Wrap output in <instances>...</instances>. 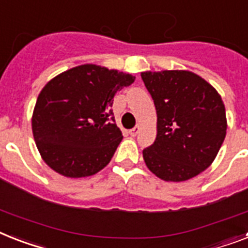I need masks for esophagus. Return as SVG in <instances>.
Here are the masks:
<instances>
[{"instance_id":"1","label":"esophagus","mask_w":248,"mask_h":248,"mask_svg":"<svg viewBox=\"0 0 248 248\" xmlns=\"http://www.w3.org/2000/svg\"><path fill=\"white\" fill-rule=\"evenodd\" d=\"M139 131H140V126H135L134 128H131L130 130V135L132 138H135V136L139 134Z\"/></svg>"}]
</instances>
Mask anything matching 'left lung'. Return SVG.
<instances>
[{"instance_id": "left-lung-1", "label": "left lung", "mask_w": 248, "mask_h": 248, "mask_svg": "<svg viewBox=\"0 0 248 248\" xmlns=\"http://www.w3.org/2000/svg\"><path fill=\"white\" fill-rule=\"evenodd\" d=\"M156 109L155 141L142 150L164 181L190 180L210 166L224 141L227 118L218 92L190 71L141 72Z\"/></svg>"}]
</instances>
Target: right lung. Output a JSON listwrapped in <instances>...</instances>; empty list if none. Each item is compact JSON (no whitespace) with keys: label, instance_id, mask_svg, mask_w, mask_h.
<instances>
[{"label":"right lung","instance_id":"obj_1","mask_svg":"<svg viewBox=\"0 0 248 248\" xmlns=\"http://www.w3.org/2000/svg\"><path fill=\"white\" fill-rule=\"evenodd\" d=\"M135 76L96 65L62 72L44 86L31 127L43 160L62 176L95 174L110 162L122 140L113 98Z\"/></svg>","mask_w":248,"mask_h":248}]
</instances>
